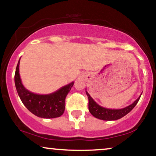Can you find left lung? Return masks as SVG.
<instances>
[{"instance_id":"8db88e82","label":"left lung","mask_w":156,"mask_h":156,"mask_svg":"<svg viewBox=\"0 0 156 156\" xmlns=\"http://www.w3.org/2000/svg\"><path fill=\"white\" fill-rule=\"evenodd\" d=\"M86 94L89 99V111L96 118L102 120H116L122 118L135 108L141 96L139 97L132 105H129L126 108L120 109V110H111V109L102 108L97 104L87 91Z\"/></svg>"}]
</instances>
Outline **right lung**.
I'll return each mask as SVG.
<instances>
[{
    "instance_id": "obj_1",
    "label": "right lung",
    "mask_w": 156,
    "mask_h": 156,
    "mask_svg": "<svg viewBox=\"0 0 156 156\" xmlns=\"http://www.w3.org/2000/svg\"><path fill=\"white\" fill-rule=\"evenodd\" d=\"M18 62L15 72V85L20 99L30 112L42 118H55L63 115L65 110V98L74 82L49 94H37L29 92L21 83Z\"/></svg>"
}]
</instances>
